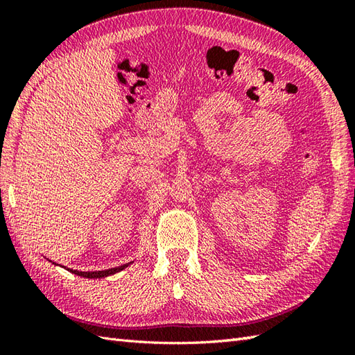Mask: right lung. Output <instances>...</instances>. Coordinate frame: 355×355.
<instances>
[{"mask_svg":"<svg viewBox=\"0 0 355 355\" xmlns=\"http://www.w3.org/2000/svg\"><path fill=\"white\" fill-rule=\"evenodd\" d=\"M130 263H125V266H120V267H116V268H110V270H103V271H78V270H70V271H71V273H74V275L82 276V277H88V279H94L96 277L97 279V277H105V276L114 275V273H117V271L123 270L125 267L130 266Z\"/></svg>","mask_w":355,"mask_h":355,"instance_id":"obj_1","label":"right lung"}]
</instances>
